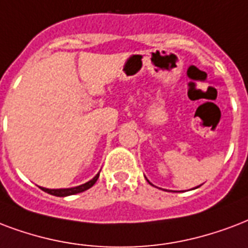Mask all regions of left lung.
Listing matches in <instances>:
<instances>
[{
  "label": "left lung",
  "mask_w": 248,
  "mask_h": 248,
  "mask_svg": "<svg viewBox=\"0 0 248 248\" xmlns=\"http://www.w3.org/2000/svg\"><path fill=\"white\" fill-rule=\"evenodd\" d=\"M147 181H148V179H147ZM148 182H149V181H148ZM149 185H152V183L149 182ZM198 187H200V186H198ZM198 187H195V188H198Z\"/></svg>",
  "instance_id": "8db88e82"
}]
</instances>
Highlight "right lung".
Here are the masks:
<instances>
[{"instance_id":"right-lung-1","label":"right lung","mask_w":248,"mask_h":248,"mask_svg":"<svg viewBox=\"0 0 248 248\" xmlns=\"http://www.w3.org/2000/svg\"><path fill=\"white\" fill-rule=\"evenodd\" d=\"M99 175H100V171L97 174L94 175L93 178L90 179L88 182L83 183L80 186H75V187H70V188H45V187H40L41 190L45 192H48L50 195H54V196H61V198H65V196H70V195H75V194H79V192H83L91 188V187L93 186L96 181L99 179Z\"/></svg>"}]
</instances>
